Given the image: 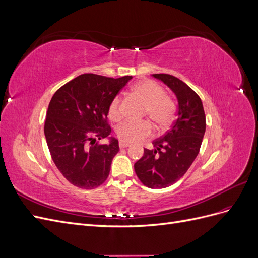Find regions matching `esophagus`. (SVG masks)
Returning a JSON list of instances; mask_svg holds the SVG:
<instances>
[{
  "mask_svg": "<svg viewBox=\"0 0 258 258\" xmlns=\"http://www.w3.org/2000/svg\"><path fill=\"white\" fill-rule=\"evenodd\" d=\"M128 146H129L128 143H124V142H122V141L119 142V147H120V148H126V147H128Z\"/></svg>",
  "mask_w": 258,
  "mask_h": 258,
  "instance_id": "esophagus-1",
  "label": "esophagus"
}]
</instances>
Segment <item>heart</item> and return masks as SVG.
Masks as SVG:
<instances>
[{
    "instance_id": "1",
    "label": "heart",
    "mask_w": 258,
    "mask_h": 258,
    "mask_svg": "<svg viewBox=\"0 0 258 258\" xmlns=\"http://www.w3.org/2000/svg\"><path fill=\"white\" fill-rule=\"evenodd\" d=\"M132 92L145 103V114L156 126L162 129L170 126L174 119L176 105L172 99L165 95V91L157 83L150 80L139 82L132 87ZM107 114L112 120H118L121 117L118 96L112 99ZM116 135L124 143H138L152 135V126L147 121H124L117 128Z\"/></svg>"
}]
</instances>
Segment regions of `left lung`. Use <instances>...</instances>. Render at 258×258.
Here are the masks:
<instances>
[{"label":"left lung","mask_w":258,"mask_h":258,"mask_svg":"<svg viewBox=\"0 0 258 258\" xmlns=\"http://www.w3.org/2000/svg\"><path fill=\"white\" fill-rule=\"evenodd\" d=\"M153 76L173 91L177 117L165 136L153 141V150L144 148L135 171L148 188H165L177 182L196 159L206 132V115L201 99L189 86L170 74Z\"/></svg>","instance_id":"8db88e82"}]
</instances>
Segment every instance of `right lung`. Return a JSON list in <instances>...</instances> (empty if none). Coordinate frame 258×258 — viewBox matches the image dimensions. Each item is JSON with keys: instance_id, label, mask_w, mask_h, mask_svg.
Instances as JSON below:
<instances>
[{"instance_id": "1", "label": "right lung", "mask_w": 258, "mask_h": 258, "mask_svg": "<svg viewBox=\"0 0 258 258\" xmlns=\"http://www.w3.org/2000/svg\"><path fill=\"white\" fill-rule=\"evenodd\" d=\"M132 76L111 79L82 74L52 96L44 126L51 158L74 186L92 189L105 182L118 153V140L110 137L107 108ZM108 137L107 145H98Z\"/></svg>"}]
</instances>
